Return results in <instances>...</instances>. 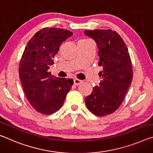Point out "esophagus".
Here are the masks:
<instances>
[{
	"label": "esophagus",
	"instance_id": "1",
	"mask_svg": "<svg viewBox=\"0 0 153 153\" xmlns=\"http://www.w3.org/2000/svg\"><path fill=\"white\" fill-rule=\"evenodd\" d=\"M74 82L75 85L77 86V85H79V84H80V83H82V81L81 80V79H77V78H74Z\"/></svg>",
	"mask_w": 153,
	"mask_h": 153
}]
</instances>
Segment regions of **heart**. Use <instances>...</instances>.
Listing matches in <instances>:
<instances>
[{"label": "heart", "instance_id": "obj_1", "mask_svg": "<svg viewBox=\"0 0 153 153\" xmlns=\"http://www.w3.org/2000/svg\"><path fill=\"white\" fill-rule=\"evenodd\" d=\"M89 41H90V40L86 39H81L80 41H79L78 43H84L88 42H89Z\"/></svg>", "mask_w": 153, "mask_h": 153}]
</instances>
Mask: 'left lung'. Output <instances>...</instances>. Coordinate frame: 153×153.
<instances>
[{
  "label": "left lung",
  "mask_w": 153,
  "mask_h": 153,
  "mask_svg": "<svg viewBox=\"0 0 153 153\" xmlns=\"http://www.w3.org/2000/svg\"><path fill=\"white\" fill-rule=\"evenodd\" d=\"M86 35L95 41L99 56V86L85 98L88 110L93 114L104 116L119 108L131 84L133 67L129 53L120 36L110 29L85 30Z\"/></svg>",
  "instance_id": "obj_1"
}]
</instances>
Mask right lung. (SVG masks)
<instances>
[{
	"label": "right lung",
	"mask_w": 153,
	"mask_h": 153,
	"mask_svg": "<svg viewBox=\"0 0 153 153\" xmlns=\"http://www.w3.org/2000/svg\"><path fill=\"white\" fill-rule=\"evenodd\" d=\"M72 35L64 29L43 28L30 39L22 56L19 76L24 94L33 108L43 114L59 110L74 84L71 78L56 77L48 72L61 43Z\"/></svg>",
	"instance_id": "obj_1"
}]
</instances>
